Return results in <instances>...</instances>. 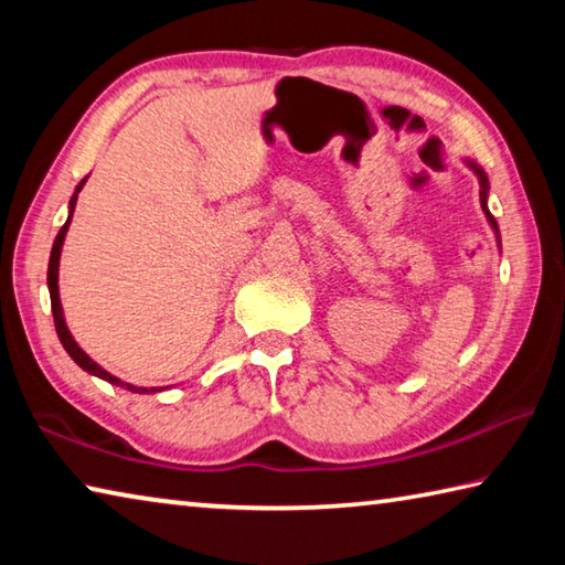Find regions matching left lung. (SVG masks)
<instances>
[{
    "instance_id": "obj_1",
    "label": "left lung",
    "mask_w": 565,
    "mask_h": 565,
    "mask_svg": "<svg viewBox=\"0 0 565 565\" xmlns=\"http://www.w3.org/2000/svg\"><path fill=\"white\" fill-rule=\"evenodd\" d=\"M466 167L473 171V174L478 177V184H481V209H483V214H486V218H489V224H491V228L495 232V242H499V246H501V236H499V224H495V218L491 216V212H489V177H486V171L478 167V164H473V161H466Z\"/></svg>"
}]
</instances>
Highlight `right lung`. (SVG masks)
Segmentation results:
<instances>
[{"instance_id":"add662e5","label":"right lung","mask_w":565,"mask_h":565,"mask_svg":"<svg viewBox=\"0 0 565 565\" xmlns=\"http://www.w3.org/2000/svg\"><path fill=\"white\" fill-rule=\"evenodd\" d=\"M84 181H87V177H84L79 184H76L74 194L70 199V216H66L64 226L60 228V234H56L54 238V246H52V256H50V269H46V286H50V299H52V317H54V327H56V337H60L64 351L70 353V356L74 359V363H79V369L87 371V374L92 376H99L104 381H109V384L114 386H121L127 391H134V394H154L157 388H139V386H131V384H124L121 379L111 376L109 371H104L97 361L89 359L87 353H84L79 349V343L74 341V337L70 333V329H66V321H64V311H62V301H60V256H62V246H64V236H66V228H70L72 224V214H74V206H76V196H79V191L84 186ZM161 391V388H159Z\"/></svg>"}]
</instances>
